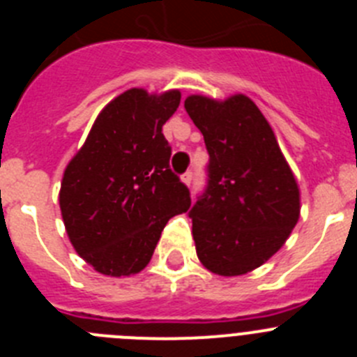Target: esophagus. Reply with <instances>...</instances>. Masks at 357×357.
I'll use <instances>...</instances> for the list:
<instances>
[{
  "mask_svg": "<svg viewBox=\"0 0 357 357\" xmlns=\"http://www.w3.org/2000/svg\"><path fill=\"white\" fill-rule=\"evenodd\" d=\"M182 182H184L185 185H191V182H193V172H188L182 175Z\"/></svg>",
  "mask_w": 357,
  "mask_h": 357,
  "instance_id": "esophagus-1",
  "label": "esophagus"
}]
</instances>
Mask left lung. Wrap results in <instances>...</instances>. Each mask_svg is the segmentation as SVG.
Listing matches in <instances>:
<instances>
[{"instance_id":"8db88e82","label":"left lung","mask_w":357,"mask_h":357,"mask_svg":"<svg viewBox=\"0 0 357 357\" xmlns=\"http://www.w3.org/2000/svg\"><path fill=\"white\" fill-rule=\"evenodd\" d=\"M189 118L209 151V185L189 216L211 273L238 277L280 250L301 218V189L273 128L247 94H189Z\"/></svg>"}]
</instances>
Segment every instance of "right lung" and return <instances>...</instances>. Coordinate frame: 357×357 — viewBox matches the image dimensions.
Here are the masks:
<instances>
[{
  "mask_svg": "<svg viewBox=\"0 0 357 357\" xmlns=\"http://www.w3.org/2000/svg\"><path fill=\"white\" fill-rule=\"evenodd\" d=\"M181 91L132 87L94 119L62 175L59 206L73 248L98 273L130 277L150 263L168 220L191 206L169 169L162 125Z\"/></svg>",
  "mask_w": 357,
  "mask_h": 357,
  "instance_id": "add662e5",
  "label": "right lung"
}]
</instances>
